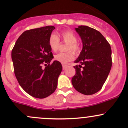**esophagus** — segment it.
Listing matches in <instances>:
<instances>
[{
    "instance_id": "34e87169",
    "label": "esophagus",
    "mask_w": 128,
    "mask_h": 128,
    "mask_svg": "<svg viewBox=\"0 0 128 128\" xmlns=\"http://www.w3.org/2000/svg\"><path fill=\"white\" fill-rule=\"evenodd\" d=\"M67 67H68V66H67V65H64V64H62V69H63V70H65V69L67 68Z\"/></svg>"
}]
</instances>
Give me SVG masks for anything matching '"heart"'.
<instances>
[{
  "label": "heart",
  "mask_w": 128,
  "mask_h": 128,
  "mask_svg": "<svg viewBox=\"0 0 128 128\" xmlns=\"http://www.w3.org/2000/svg\"><path fill=\"white\" fill-rule=\"evenodd\" d=\"M60 36L63 41L66 43H68L67 46V50H72L74 52H77L79 51V47H78L77 42V37L74 34V33L70 30H66L60 33ZM60 39L59 36L54 33H52L50 36L49 38V46L50 48L54 52L58 51L59 48ZM55 60L58 62L65 64L70 60H73L74 59V55L72 51H69L68 52H59L58 54L54 56Z\"/></svg>",
  "instance_id": "heart-1"
}]
</instances>
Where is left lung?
<instances>
[{"label": "left lung", "instance_id": "left-lung-1", "mask_svg": "<svg viewBox=\"0 0 128 128\" xmlns=\"http://www.w3.org/2000/svg\"><path fill=\"white\" fill-rule=\"evenodd\" d=\"M75 30L82 40L83 48L74 61L80 64L74 67L76 74L72 78V86L81 94L92 95L101 90L110 72L112 50L98 31L83 25Z\"/></svg>", "mask_w": 128, "mask_h": 128}]
</instances>
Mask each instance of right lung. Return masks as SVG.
Segmentation results:
<instances>
[{
    "mask_svg": "<svg viewBox=\"0 0 128 128\" xmlns=\"http://www.w3.org/2000/svg\"><path fill=\"white\" fill-rule=\"evenodd\" d=\"M53 26L24 32L12 51L14 72L19 84L27 94L44 98L54 92L62 69L61 63L54 60L48 41ZM44 65L43 68L42 66Z\"/></svg>",
    "mask_w": 128,
    "mask_h": 128,
    "instance_id": "add662e5",
    "label": "right lung"
}]
</instances>
